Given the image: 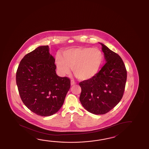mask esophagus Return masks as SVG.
<instances>
[{"mask_svg": "<svg viewBox=\"0 0 149 149\" xmlns=\"http://www.w3.org/2000/svg\"><path fill=\"white\" fill-rule=\"evenodd\" d=\"M76 84V82H75L74 81L71 80V86H73V85H75Z\"/></svg>", "mask_w": 149, "mask_h": 149, "instance_id": "1", "label": "esophagus"}]
</instances>
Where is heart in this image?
Instances as JSON below:
<instances>
[{"label":"heart","instance_id":"b5f03b06","mask_svg":"<svg viewBox=\"0 0 149 149\" xmlns=\"http://www.w3.org/2000/svg\"><path fill=\"white\" fill-rule=\"evenodd\" d=\"M104 61L102 52L98 49L79 47L64 50L56 56L57 68L62 74L70 72L81 80L92 79L99 72Z\"/></svg>","mask_w":149,"mask_h":149}]
</instances>
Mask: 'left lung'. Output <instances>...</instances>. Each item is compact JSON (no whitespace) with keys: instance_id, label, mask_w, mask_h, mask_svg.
<instances>
[{"instance_id":"1","label":"left lung","mask_w":149,"mask_h":149,"mask_svg":"<svg viewBox=\"0 0 149 149\" xmlns=\"http://www.w3.org/2000/svg\"><path fill=\"white\" fill-rule=\"evenodd\" d=\"M106 63L92 79L79 82L80 101L91 113L105 114L122 98L127 79L125 65L120 56L102 43Z\"/></svg>"}]
</instances>
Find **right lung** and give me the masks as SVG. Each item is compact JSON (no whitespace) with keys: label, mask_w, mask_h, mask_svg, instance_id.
Masks as SVG:
<instances>
[{"label":"right lung","mask_w":149,"mask_h":149,"mask_svg":"<svg viewBox=\"0 0 149 149\" xmlns=\"http://www.w3.org/2000/svg\"><path fill=\"white\" fill-rule=\"evenodd\" d=\"M55 59L48 45L37 47L22 59L16 71V84L24 105L35 114L56 113L70 88V80L56 74Z\"/></svg>","instance_id":"1"}]
</instances>
